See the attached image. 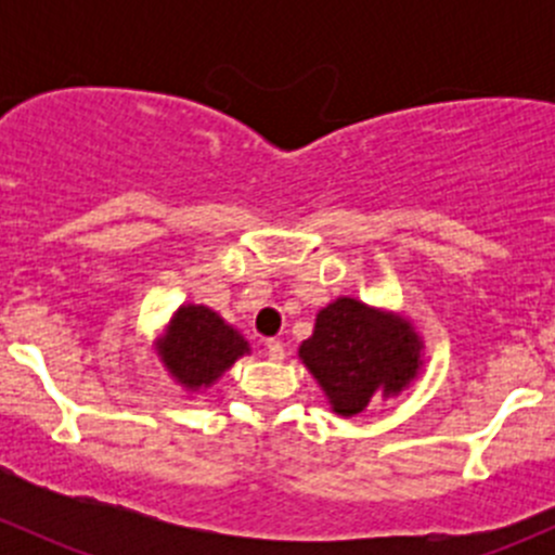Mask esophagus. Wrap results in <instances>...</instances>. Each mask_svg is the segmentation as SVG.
Masks as SVG:
<instances>
[{
    "mask_svg": "<svg viewBox=\"0 0 555 555\" xmlns=\"http://www.w3.org/2000/svg\"><path fill=\"white\" fill-rule=\"evenodd\" d=\"M266 351L271 360H284V344L279 338H268L266 340Z\"/></svg>",
    "mask_w": 555,
    "mask_h": 555,
    "instance_id": "obj_1",
    "label": "esophagus"
}]
</instances>
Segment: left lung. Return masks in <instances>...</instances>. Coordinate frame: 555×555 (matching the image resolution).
I'll return each mask as SVG.
<instances>
[{
	"label": "left lung",
	"mask_w": 555,
	"mask_h": 555,
	"mask_svg": "<svg viewBox=\"0 0 555 555\" xmlns=\"http://www.w3.org/2000/svg\"><path fill=\"white\" fill-rule=\"evenodd\" d=\"M300 360L338 416L365 411L376 395H400L422 365V340L411 322L354 298H338L317 313Z\"/></svg>",
	"instance_id": "obj_1"
}]
</instances>
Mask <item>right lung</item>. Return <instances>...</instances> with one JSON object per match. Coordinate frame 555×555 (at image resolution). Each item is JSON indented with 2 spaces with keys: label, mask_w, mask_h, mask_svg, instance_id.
Wrapping results in <instances>:
<instances>
[{
  "label": "right lung",
  "mask_w": 555,
  "mask_h": 555,
  "mask_svg": "<svg viewBox=\"0 0 555 555\" xmlns=\"http://www.w3.org/2000/svg\"><path fill=\"white\" fill-rule=\"evenodd\" d=\"M244 354L249 344L242 333L206 306H182L160 340V360L188 389L211 386Z\"/></svg>",
  "instance_id": "right-lung-1"
}]
</instances>
